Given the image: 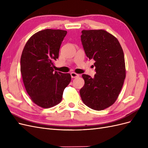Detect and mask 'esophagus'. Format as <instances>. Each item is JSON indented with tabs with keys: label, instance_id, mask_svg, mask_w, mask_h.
Instances as JSON below:
<instances>
[{
	"label": "esophagus",
	"instance_id": "obj_1",
	"mask_svg": "<svg viewBox=\"0 0 148 148\" xmlns=\"http://www.w3.org/2000/svg\"><path fill=\"white\" fill-rule=\"evenodd\" d=\"M70 75H71V78H78V77H79V76L78 74H77V73H75L74 72H71L70 73Z\"/></svg>",
	"mask_w": 148,
	"mask_h": 148
}]
</instances>
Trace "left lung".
<instances>
[{
  "label": "left lung",
  "instance_id": "8db88e82",
  "mask_svg": "<svg viewBox=\"0 0 148 148\" xmlns=\"http://www.w3.org/2000/svg\"><path fill=\"white\" fill-rule=\"evenodd\" d=\"M81 41L86 56L95 60L96 75L83 74L79 93L84 104L96 110H104L117 100L125 78L123 49L117 39L102 29L83 30Z\"/></svg>",
  "mask_w": 148,
  "mask_h": 148
}]
</instances>
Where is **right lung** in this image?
<instances>
[{"label": "right lung", "mask_w": 148, "mask_h": 148, "mask_svg": "<svg viewBox=\"0 0 148 148\" xmlns=\"http://www.w3.org/2000/svg\"><path fill=\"white\" fill-rule=\"evenodd\" d=\"M66 31L46 29L31 36L21 53L20 71L29 96L36 104L49 108L61 102L71 81L69 73L54 71L53 61L59 58Z\"/></svg>", "instance_id": "add662e5"}]
</instances>
